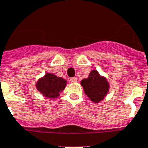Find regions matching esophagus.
<instances>
[{
    "label": "esophagus",
    "instance_id": "34e87169",
    "mask_svg": "<svg viewBox=\"0 0 148 148\" xmlns=\"http://www.w3.org/2000/svg\"><path fill=\"white\" fill-rule=\"evenodd\" d=\"M70 82H72V83H75V82H77V77H71L70 79Z\"/></svg>",
    "mask_w": 148,
    "mask_h": 148
}]
</instances>
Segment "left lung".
<instances>
[{"label": "left lung", "mask_w": 148, "mask_h": 148, "mask_svg": "<svg viewBox=\"0 0 148 148\" xmlns=\"http://www.w3.org/2000/svg\"><path fill=\"white\" fill-rule=\"evenodd\" d=\"M81 84L87 96L94 102H99L109 92V84L106 77L100 76L97 71H92L88 78L83 79Z\"/></svg>", "instance_id": "left-lung-1"}]
</instances>
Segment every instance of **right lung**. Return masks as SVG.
<instances>
[{
	"label": "right lung",
	"instance_id": "obj_1",
	"mask_svg": "<svg viewBox=\"0 0 148 148\" xmlns=\"http://www.w3.org/2000/svg\"><path fill=\"white\" fill-rule=\"evenodd\" d=\"M66 84V81L53 74H45L36 83L37 90L47 98H56L59 96Z\"/></svg>",
	"mask_w": 148,
	"mask_h": 148
}]
</instances>
